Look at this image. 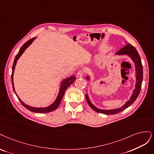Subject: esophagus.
Wrapping results in <instances>:
<instances>
[{"label": "esophagus", "mask_w": 154, "mask_h": 154, "mask_svg": "<svg viewBox=\"0 0 154 154\" xmlns=\"http://www.w3.org/2000/svg\"><path fill=\"white\" fill-rule=\"evenodd\" d=\"M84 72L82 71V70H79V71H78L77 72V77H78V78H80V77H82V76H83V75H84Z\"/></svg>", "instance_id": "1"}]
</instances>
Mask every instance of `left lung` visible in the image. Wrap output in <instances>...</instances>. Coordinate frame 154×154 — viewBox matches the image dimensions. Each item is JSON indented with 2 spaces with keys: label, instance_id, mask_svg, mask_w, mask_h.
<instances>
[{
  "label": "left lung",
  "instance_id": "8db88e82",
  "mask_svg": "<svg viewBox=\"0 0 154 154\" xmlns=\"http://www.w3.org/2000/svg\"><path fill=\"white\" fill-rule=\"evenodd\" d=\"M126 43V42H125ZM116 55H127L129 56L133 62L134 63L135 68H136V82L135 85V89L134 90L132 95L128 100L123 106L120 108L114 109H109V110H106V109H98L95 106H93L91 103L90 98L88 95V94L86 95V100L90 106L93 109L99 113L105 114V115H114V114H116L120 112L124 109H125L128 107H129L131 104H132L135 102L136 98H137L139 94H140L141 88V84L143 81V66L141 61V58L140 55L134 47L131 45V44L128 43L125 47L122 48L120 51H118L116 53ZM86 79L88 81L90 80V77L87 76Z\"/></svg>",
  "mask_w": 154,
  "mask_h": 154
}]
</instances>
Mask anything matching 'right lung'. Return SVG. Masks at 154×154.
Here are the masks:
<instances>
[{
	"label": "right lung",
	"instance_id": "1",
	"mask_svg": "<svg viewBox=\"0 0 154 154\" xmlns=\"http://www.w3.org/2000/svg\"><path fill=\"white\" fill-rule=\"evenodd\" d=\"M36 38H33L32 39H31L30 40L27 41L26 43H25L22 47L20 49V51L18 52V53L17 54V56L14 58V63L13 64V67H12V74H11V82H12V86H13V89L14 91V93L16 94V95L17 96L18 100L20 101L21 103L23 105V107H26L27 109L29 110L30 111L32 112H38V113H47V112H52L53 111H54L55 109L57 108V107L59 106V104H60L62 98L63 97V95L64 93H65V91L67 89V88L68 86H70L71 84L75 81V80L76 79L75 76H71L70 77H67L66 79H63V81L61 82V86L60 88H59V91L58 93V95L56 99V100L54 101V102L51 104V106H49L48 107H31L30 106H28L27 104H26L25 103H23L21 100L20 98L17 94L15 92V90H14V83H13V73H14V68H15V66L17 64V61L18 59L20 58L22 54L24 52V51H26V49L33 42V41Z\"/></svg>",
	"mask_w": 154,
	"mask_h": 154
}]
</instances>
